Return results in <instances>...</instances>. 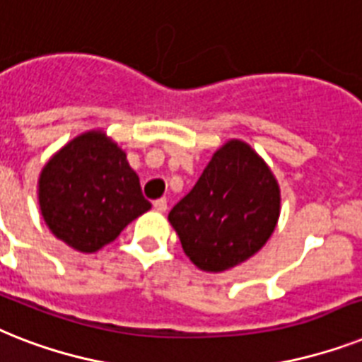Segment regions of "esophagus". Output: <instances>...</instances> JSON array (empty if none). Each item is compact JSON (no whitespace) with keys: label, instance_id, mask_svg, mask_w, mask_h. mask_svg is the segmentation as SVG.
I'll return each instance as SVG.
<instances>
[{"label":"esophagus","instance_id":"obj_1","mask_svg":"<svg viewBox=\"0 0 362 362\" xmlns=\"http://www.w3.org/2000/svg\"><path fill=\"white\" fill-rule=\"evenodd\" d=\"M153 207H155V209H157L158 213H164V211L168 209V202H166V198L155 199V202H153Z\"/></svg>","mask_w":362,"mask_h":362}]
</instances>
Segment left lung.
Returning <instances> with one entry per match:
<instances>
[{"instance_id":"8db88e82","label":"left lung","mask_w":362,"mask_h":362,"mask_svg":"<svg viewBox=\"0 0 362 362\" xmlns=\"http://www.w3.org/2000/svg\"><path fill=\"white\" fill-rule=\"evenodd\" d=\"M279 216L280 189L271 168L248 144L230 140L173 205L168 221L196 267L221 273L252 258Z\"/></svg>"}]
</instances>
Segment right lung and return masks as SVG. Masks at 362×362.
Instances as JSON below:
<instances>
[{"instance_id":"add662e5","label":"right lung","mask_w":362,"mask_h":362,"mask_svg":"<svg viewBox=\"0 0 362 362\" xmlns=\"http://www.w3.org/2000/svg\"><path fill=\"white\" fill-rule=\"evenodd\" d=\"M39 207L46 226L78 252H97L127 224L151 209L125 151L103 131L63 146L39 177Z\"/></svg>"}]
</instances>
